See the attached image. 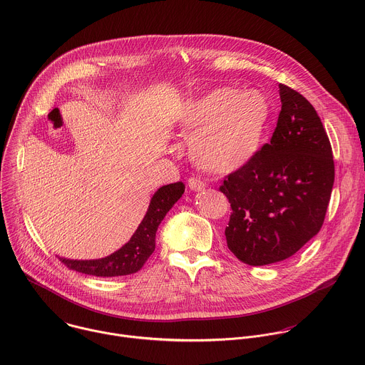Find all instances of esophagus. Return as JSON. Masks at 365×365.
<instances>
[{
	"label": "esophagus",
	"mask_w": 365,
	"mask_h": 365,
	"mask_svg": "<svg viewBox=\"0 0 365 365\" xmlns=\"http://www.w3.org/2000/svg\"><path fill=\"white\" fill-rule=\"evenodd\" d=\"M187 186H189L192 190L199 192V190H202V189L206 187V183L202 182V180L197 179V178H190V179L187 180Z\"/></svg>",
	"instance_id": "esophagus-1"
}]
</instances>
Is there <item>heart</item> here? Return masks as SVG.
<instances>
[{"label": "heart", "mask_w": 365, "mask_h": 365, "mask_svg": "<svg viewBox=\"0 0 365 365\" xmlns=\"http://www.w3.org/2000/svg\"><path fill=\"white\" fill-rule=\"evenodd\" d=\"M270 116L263 92L216 88L187 106L180 126L192 132L189 153L200 169L230 173L257 153Z\"/></svg>", "instance_id": "1"}]
</instances>
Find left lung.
Returning <instances> with one entry per match:
<instances>
[{"mask_svg":"<svg viewBox=\"0 0 365 365\" xmlns=\"http://www.w3.org/2000/svg\"><path fill=\"white\" fill-rule=\"evenodd\" d=\"M282 110L270 143L230 173L220 192L230 203V252L249 266L283 262L322 229L334 185L329 136L313 105L279 85Z\"/></svg>","mask_w":365,"mask_h":365,"instance_id":"8db88e82","label":"left lung"}]
</instances>
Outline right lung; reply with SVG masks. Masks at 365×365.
I'll use <instances>...</instances> for the list:
<instances>
[{
    "mask_svg": "<svg viewBox=\"0 0 365 365\" xmlns=\"http://www.w3.org/2000/svg\"><path fill=\"white\" fill-rule=\"evenodd\" d=\"M183 193L185 185L182 182L159 187L149 202L143 220L129 242L112 255L92 260H73L65 257H59V260L78 273L96 277L128 276L139 272L155 250V239L159 225Z\"/></svg>",
    "mask_w": 365,
    "mask_h": 365,
    "instance_id": "1",
    "label": "right lung"
}]
</instances>
